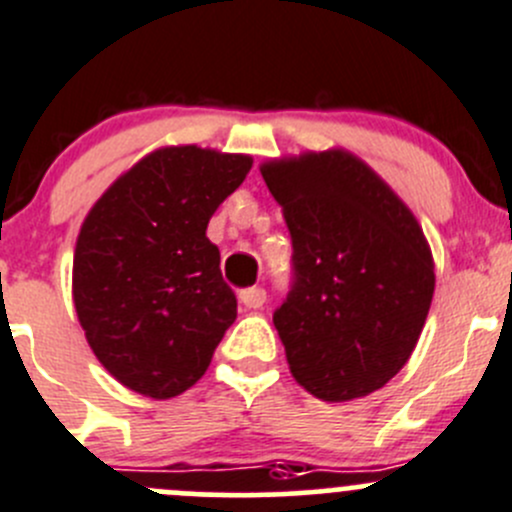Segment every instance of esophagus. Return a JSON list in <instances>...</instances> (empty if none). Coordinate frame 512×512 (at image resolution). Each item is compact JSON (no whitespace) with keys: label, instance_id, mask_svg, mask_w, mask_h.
<instances>
[{"label":"esophagus","instance_id":"esophagus-1","mask_svg":"<svg viewBox=\"0 0 512 512\" xmlns=\"http://www.w3.org/2000/svg\"><path fill=\"white\" fill-rule=\"evenodd\" d=\"M239 301L244 303L246 308H261L263 303H266V291H263L261 286L244 288V291L239 293Z\"/></svg>","mask_w":512,"mask_h":512}]
</instances>
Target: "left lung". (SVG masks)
<instances>
[{"mask_svg":"<svg viewBox=\"0 0 512 512\" xmlns=\"http://www.w3.org/2000/svg\"><path fill=\"white\" fill-rule=\"evenodd\" d=\"M261 174L293 244L291 291L273 311L293 378L323 401L378 391L411 358L433 301L416 216L341 149L268 161Z\"/></svg>","mask_w":512,"mask_h":512,"instance_id":"8db88e82","label":"left lung"}]
</instances>
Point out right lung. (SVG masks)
<instances>
[{"label":"right lung","instance_id":"right-lung-1","mask_svg":"<svg viewBox=\"0 0 512 512\" xmlns=\"http://www.w3.org/2000/svg\"><path fill=\"white\" fill-rule=\"evenodd\" d=\"M251 156L166 146L104 191L74 251V308L101 366L131 391L174 398L209 368L236 296L206 239Z\"/></svg>","mask_w":512,"mask_h":512}]
</instances>
